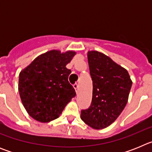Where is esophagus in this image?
Here are the masks:
<instances>
[{"mask_svg": "<svg viewBox=\"0 0 152 152\" xmlns=\"http://www.w3.org/2000/svg\"><path fill=\"white\" fill-rule=\"evenodd\" d=\"M73 87H74V88H75V91H76V93H78V84H75L73 85Z\"/></svg>", "mask_w": 152, "mask_h": 152, "instance_id": "34e87169", "label": "esophagus"}]
</instances>
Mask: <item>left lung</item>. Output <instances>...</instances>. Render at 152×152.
Masks as SVG:
<instances>
[{
	"instance_id": "8db88e82",
	"label": "left lung",
	"mask_w": 152,
	"mask_h": 152,
	"mask_svg": "<svg viewBox=\"0 0 152 152\" xmlns=\"http://www.w3.org/2000/svg\"><path fill=\"white\" fill-rule=\"evenodd\" d=\"M93 81L92 101L80 118L95 129H104L120 115L128 101L132 82L128 72L97 51L88 52Z\"/></svg>"
}]
</instances>
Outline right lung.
Returning a JSON list of instances; mask_svg holds the SVG:
<instances>
[{"instance_id":"obj_1","label":"right lung","mask_w":152,"mask_h":152,"mask_svg":"<svg viewBox=\"0 0 152 152\" xmlns=\"http://www.w3.org/2000/svg\"><path fill=\"white\" fill-rule=\"evenodd\" d=\"M76 52L51 50L35 58L19 75L21 100L31 117L48 123L59 117L65 106L76 95L68 82L71 70L66 64Z\"/></svg>"}]
</instances>
